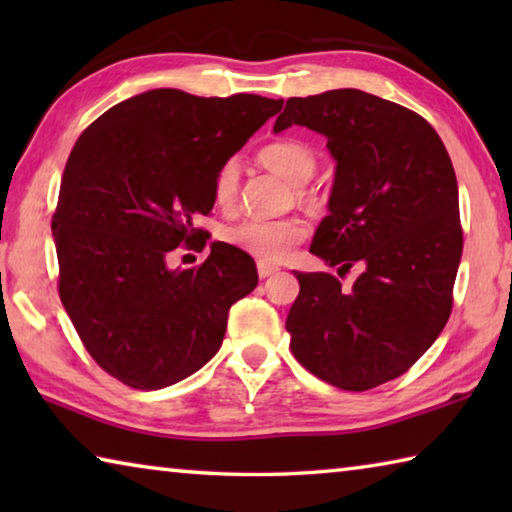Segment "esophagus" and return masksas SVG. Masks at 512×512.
I'll list each match as a JSON object with an SVG mask.
<instances>
[{"mask_svg":"<svg viewBox=\"0 0 512 512\" xmlns=\"http://www.w3.org/2000/svg\"><path fill=\"white\" fill-rule=\"evenodd\" d=\"M280 271V268L277 266H271V264H266V262H257V273H259V277H268V275H273V273H277Z\"/></svg>","mask_w":512,"mask_h":512,"instance_id":"esophagus-1","label":"esophagus"}]
</instances>
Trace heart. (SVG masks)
<instances>
[{
  "instance_id": "obj_1",
  "label": "heart",
  "mask_w": 512,
  "mask_h": 512,
  "mask_svg": "<svg viewBox=\"0 0 512 512\" xmlns=\"http://www.w3.org/2000/svg\"><path fill=\"white\" fill-rule=\"evenodd\" d=\"M259 160L266 169L291 185H305L316 171V153L305 142L298 140H275L259 151ZM239 192V164L235 160L223 162L216 171L212 183V196L216 207L230 210L237 201ZM309 228L298 216L287 219H244L228 225L223 230V239L232 248L241 250L250 257L266 264L284 262L293 248L307 239Z\"/></svg>"
}]
</instances>
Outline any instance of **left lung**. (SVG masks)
<instances>
[{
	"label": "left lung",
	"mask_w": 512,
	"mask_h": 512,
	"mask_svg": "<svg viewBox=\"0 0 512 512\" xmlns=\"http://www.w3.org/2000/svg\"><path fill=\"white\" fill-rule=\"evenodd\" d=\"M327 137L336 160L329 214L309 253L361 275L296 273L291 350L311 375L368 391L404 375L443 332L463 253L458 185L427 119L361 90L293 97L275 119Z\"/></svg>",
	"instance_id": "obj_1"
}]
</instances>
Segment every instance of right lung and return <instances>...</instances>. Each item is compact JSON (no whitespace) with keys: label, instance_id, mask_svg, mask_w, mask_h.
<instances>
[{"label":"right lung","instance_id":"obj_1","mask_svg":"<svg viewBox=\"0 0 512 512\" xmlns=\"http://www.w3.org/2000/svg\"><path fill=\"white\" fill-rule=\"evenodd\" d=\"M280 108L259 94L160 88L112 106L76 140L51 219L58 293L85 350L126 386L158 391L201 370L230 307L257 287L253 257L223 241L196 268L167 257L205 246L194 216L214 207L216 171Z\"/></svg>","mask_w":512,"mask_h":512}]
</instances>
